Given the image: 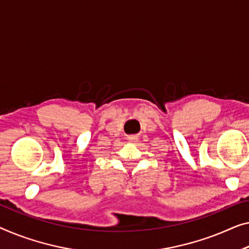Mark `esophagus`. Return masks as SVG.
Listing matches in <instances>:
<instances>
[{
    "mask_svg": "<svg viewBox=\"0 0 249 249\" xmlns=\"http://www.w3.org/2000/svg\"><path fill=\"white\" fill-rule=\"evenodd\" d=\"M136 141H137L136 137H134V136L129 137V142H136Z\"/></svg>",
    "mask_w": 249,
    "mask_h": 249,
    "instance_id": "1",
    "label": "esophagus"
}]
</instances>
